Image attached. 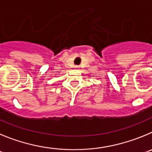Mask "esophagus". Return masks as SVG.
Wrapping results in <instances>:
<instances>
[{
	"label": "esophagus",
	"instance_id": "esophagus-1",
	"mask_svg": "<svg viewBox=\"0 0 152 152\" xmlns=\"http://www.w3.org/2000/svg\"><path fill=\"white\" fill-rule=\"evenodd\" d=\"M75 68H76V69H78V68H79V66H75Z\"/></svg>",
	"mask_w": 152,
	"mask_h": 152
}]
</instances>
